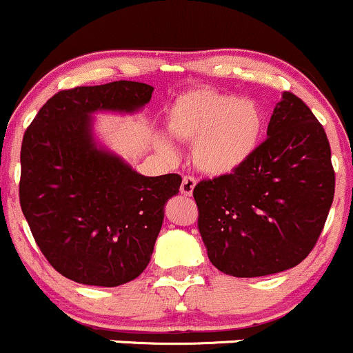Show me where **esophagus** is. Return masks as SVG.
Returning <instances> with one entry per match:
<instances>
[{
	"label": "esophagus",
	"mask_w": 353,
	"mask_h": 353,
	"mask_svg": "<svg viewBox=\"0 0 353 353\" xmlns=\"http://www.w3.org/2000/svg\"><path fill=\"white\" fill-rule=\"evenodd\" d=\"M195 185H196V178H193V176H183V180H181L180 192L183 193L185 196H192L193 188H195Z\"/></svg>",
	"instance_id": "34e87169"
}]
</instances>
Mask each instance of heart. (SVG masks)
Returning <instances> with one entry per match:
<instances>
[{
  "label": "heart",
  "instance_id": "heart-1",
  "mask_svg": "<svg viewBox=\"0 0 353 353\" xmlns=\"http://www.w3.org/2000/svg\"><path fill=\"white\" fill-rule=\"evenodd\" d=\"M168 128L185 143H193L192 158L200 172L227 175L255 152L263 128V114L253 101L233 94L198 90L181 94L168 113ZM172 153L168 141H160Z\"/></svg>",
  "mask_w": 353,
  "mask_h": 353
}]
</instances>
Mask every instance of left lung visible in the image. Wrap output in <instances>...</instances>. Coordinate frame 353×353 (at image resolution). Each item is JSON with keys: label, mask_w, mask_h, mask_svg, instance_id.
Here are the masks:
<instances>
[{"label": "left lung", "mask_w": 353, "mask_h": 353, "mask_svg": "<svg viewBox=\"0 0 353 353\" xmlns=\"http://www.w3.org/2000/svg\"><path fill=\"white\" fill-rule=\"evenodd\" d=\"M335 193L330 143L299 97L285 91L267 140L235 172L193 190L210 262L233 276L299 265L315 247Z\"/></svg>", "instance_id": "obj_1"}]
</instances>
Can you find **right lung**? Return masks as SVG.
I'll list each match as a JSON object with an SVG mask.
<instances>
[{"label": "right lung", "mask_w": 353, "mask_h": 353, "mask_svg": "<svg viewBox=\"0 0 353 353\" xmlns=\"http://www.w3.org/2000/svg\"><path fill=\"white\" fill-rule=\"evenodd\" d=\"M152 93L125 80L61 90L23 137V215L51 267L73 282L118 287L137 279L152 259L166 201L180 192V175H140L91 138V113L133 112Z\"/></svg>", "instance_id": "right-lung-1"}]
</instances>
